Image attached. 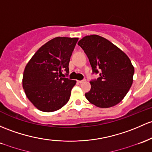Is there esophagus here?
<instances>
[{
	"label": "esophagus",
	"mask_w": 152,
	"mask_h": 152,
	"mask_svg": "<svg viewBox=\"0 0 152 152\" xmlns=\"http://www.w3.org/2000/svg\"><path fill=\"white\" fill-rule=\"evenodd\" d=\"M85 81H86V79H83L81 80V81H78V82H79V84H82V83L85 82Z\"/></svg>",
	"instance_id": "1"
}]
</instances>
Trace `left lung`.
<instances>
[{
	"instance_id": "obj_1",
	"label": "left lung",
	"mask_w": 152,
	"mask_h": 152,
	"mask_svg": "<svg viewBox=\"0 0 152 152\" xmlns=\"http://www.w3.org/2000/svg\"><path fill=\"white\" fill-rule=\"evenodd\" d=\"M87 56L93 73L91 89L85 94L89 102L101 108L116 105L127 94L134 74L127 55L109 40L99 35L86 36L78 42Z\"/></svg>"
}]
</instances>
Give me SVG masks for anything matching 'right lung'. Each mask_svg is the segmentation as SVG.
<instances>
[{
  "mask_svg": "<svg viewBox=\"0 0 152 152\" xmlns=\"http://www.w3.org/2000/svg\"><path fill=\"white\" fill-rule=\"evenodd\" d=\"M79 38L56 37L36 52L25 67L22 84L29 101L39 110L50 113L68 102L74 80L63 78L69 73L70 58Z\"/></svg>",
  "mask_w": 152,
  "mask_h": 152,
  "instance_id": "1",
  "label": "right lung"
}]
</instances>
